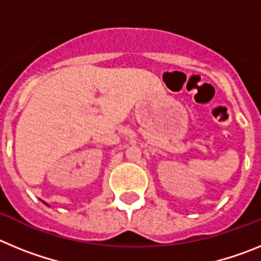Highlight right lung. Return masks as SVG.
<instances>
[{
	"instance_id": "obj_1",
	"label": "right lung",
	"mask_w": 261,
	"mask_h": 261,
	"mask_svg": "<svg viewBox=\"0 0 261 261\" xmlns=\"http://www.w3.org/2000/svg\"><path fill=\"white\" fill-rule=\"evenodd\" d=\"M43 202H44V201H43ZM44 204H47V202H44ZM48 205V204H47ZM48 206H49V205H48Z\"/></svg>"
}]
</instances>
